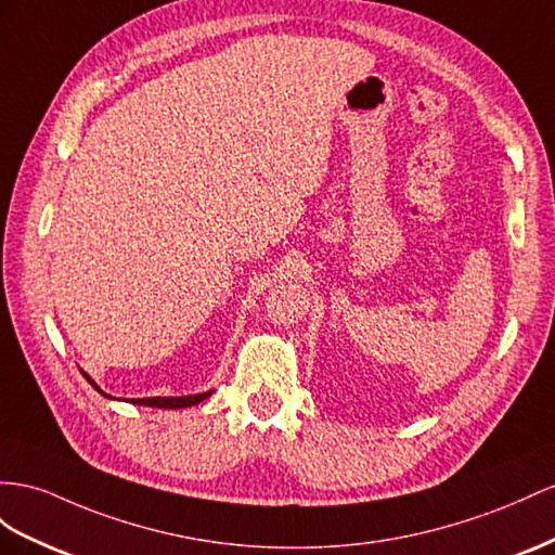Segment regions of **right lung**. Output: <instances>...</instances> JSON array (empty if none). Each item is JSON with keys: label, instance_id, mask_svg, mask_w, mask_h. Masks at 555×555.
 Listing matches in <instances>:
<instances>
[{"label": "right lung", "instance_id": "add662e5", "mask_svg": "<svg viewBox=\"0 0 555 555\" xmlns=\"http://www.w3.org/2000/svg\"><path fill=\"white\" fill-rule=\"evenodd\" d=\"M83 377H87L89 382H91V387L95 389V391H101V387L95 385V382L83 373ZM103 396H107L105 391H101ZM212 391H204V393H194V396H154V399H133V403H138V405H147V408H164V410H178V408H192V405H196V403H202L204 399H208ZM109 399V396H107Z\"/></svg>", "mask_w": 555, "mask_h": 555}]
</instances>
